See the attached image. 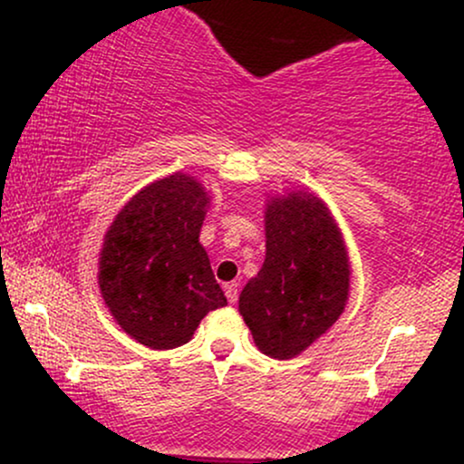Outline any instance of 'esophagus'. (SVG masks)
Returning a JSON list of instances; mask_svg holds the SVG:
<instances>
[{
  "instance_id": "esophagus-1",
  "label": "esophagus",
  "mask_w": 464,
  "mask_h": 464,
  "mask_svg": "<svg viewBox=\"0 0 464 464\" xmlns=\"http://www.w3.org/2000/svg\"><path fill=\"white\" fill-rule=\"evenodd\" d=\"M225 295H227L228 303H236V301H237V295H239L237 284H227V285H225Z\"/></svg>"
}]
</instances>
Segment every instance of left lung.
<instances>
[{"label":"left lung","mask_w":464,"mask_h":464,"mask_svg":"<svg viewBox=\"0 0 464 464\" xmlns=\"http://www.w3.org/2000/svg\"><path fill=\"white\" fill-rule=\"evenodd\" d=\"M349 255L321 198L307 191L266 205V259L239 295V314L266 355L290 360L344 312Z\"/></svg>","instance_id":"obj_1"}]
</instances>
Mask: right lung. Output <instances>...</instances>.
Segmentation results:
<instances>
[{"label": "right lung", "mask_w": 464, "mask_h": 464, "mask_svg": "<svg viewBox=\"0 0 464 464\" xmlns=\"http://www.w3.org/2000/svg\"><path fill=\"white\" fill-rule=\"evenodd\" d=\"M209 196L183 172L143 188L104 236L98 284L109 312L150 349L189 343L202 318L227 305L198 242Z\"/></svg>", "instance_id": "1"}]
</instances>
